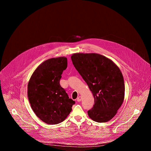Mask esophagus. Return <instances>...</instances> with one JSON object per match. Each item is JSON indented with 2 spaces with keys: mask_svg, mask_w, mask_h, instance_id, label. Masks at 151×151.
Instances as JSON below:
<instances>
[{
  "mask_svg": "<svg viewBox=\"0 0 151 151\" xmlns=\"http://www.w3.org/2000/svg\"><path fill=\"white\" fill-rule=\"evenodd\" d=\"M81 100H82V97H81V96H79V97H78L77 98V101H78V102L81 101Z\"/></svg>",
  "mask_w": 151,
  "mask_h": 151,
  "instance_id": "obj_1",
  "label": "esophagus"
}]
</instances>
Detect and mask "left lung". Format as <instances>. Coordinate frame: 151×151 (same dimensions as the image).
Segmentation results:
<instances>
[{
    "label": "left lung",
    "instance_id": "1",
    "mask_svg": "<svg viewBox=\"0 0 151 151\" xmlns=\"http://www.w3.org/2000/svg\"><path fill=\"white\" fill-rule=\"evenodd\" d=\"M71 59L94 98L89 117L97 122L112 119L122 105L125 94L122 74L111 59L96 53H75Z\"/></svg>",
    "mask_w": 151,
    "mask_h": 151
}]
</instances>
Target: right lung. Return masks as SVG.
<instances>
[{"instance_id":"add662e5","label":"right lung","mask_w":151,"mask_h":151,"mask_svg":"<svg viewBox=\"0 0 151 151\" xmlns=\"http://www.w3.org/2000/svg\"><path fill=\"white\" fill-rule=\"evenodd\" d=\"M67 66L65 57L50 58L35 69L29 81L27 96L32 109L47 124H57L65 120L75 103L60 84Z\"/></svg>"}]
</instances>
